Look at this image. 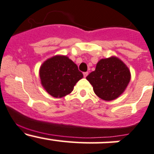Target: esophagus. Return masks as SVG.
I'll return each instance as SVG.
<instances>
[{
	"mask_svg": "<svg viewBox=\"0 0 154 154\" xmlns=\"http://www.w3.org/2000/svg\"><path fill=\"white\" fill-rule=\"evenodd\" d=\"M83 75H84V77H85V78L87 77V75H88V72H85L83 73Z\"/></svg>",
	"mask_w": 154,
	"mask_h": 154,
	"instance_id": "34e87169",
	"label": "esophagus"
}]
</instances>
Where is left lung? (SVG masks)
Masks as SVG:
<instances>
[{
	"label": "left lung",
	"instance_id": "left-lung-1",
	"mask_svg": "<svg viewBox=\"0 0 154 154\" xmlns=\"http://www.w3.org/2000/svg\"><path fill=\"white\" fill-rule=\"evenodd\" d=\"M86 79L100 98L110 101L125 91L130 81V72L120 59L112 57L100 60Z\"/></svg>",
	"mask_w": 154,
	"mask_h": 154
}]
</instances>
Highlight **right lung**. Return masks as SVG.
I'll use <instances>...</instances> for the list:
<instances>
[{"instance_id": "1", "label": "right lung", "mask_w": 154, "mask_h": 154, "mask_svg": "<svg viewBox=\"0 0 154 154\" xmlns=\"http://www.w3.org/2000/svg\"><path fill=\"white\" fill-rule=\"evenodd\" d=\"M39 77L45 91L52 97L60 98L72 92L83 74L67 57L54 56L42 63Z\"/></svg>"}]
</instances>
